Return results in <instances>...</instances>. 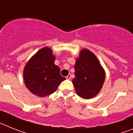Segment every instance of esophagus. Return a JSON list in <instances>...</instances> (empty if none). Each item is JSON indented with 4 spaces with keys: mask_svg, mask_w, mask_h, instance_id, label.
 Here are the masks:
<instances>
[{
    "mask_svg": "<svg viewBox=\"0 0 133 133\" xmlns=\"http://www.w3.org/2000/svg\"><path fill=\"white\" fill-rule=\"evenodd\" d=\"M66 79H70V75H69L68 76H66Z\"/></svg>",
    "mask_w": 133,
    "mask_h": 133,
    "instance_id": "34e87169",
    "label": "esophagus"
}]
</instances>
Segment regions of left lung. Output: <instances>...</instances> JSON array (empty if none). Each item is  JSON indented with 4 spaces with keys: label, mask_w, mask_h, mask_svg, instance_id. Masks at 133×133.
I'll return each instance as SVG.
<instances>
[{
    "label": "left lung",
    "mask_w": 133,
    "mask_h": 133,
    "mask_svg": "<svg viewBox=\"0 0 133 133\" xmlns=\"http://www.w3.org/2000/svg\"><path fill=\"white\" fill-rule=\"evenodd\" d=\"M75 77L72 80L77 95L84 99L96 97L105 81V71L95 54L87 49L80 51L75 64Z\"/></svg>",
    "instance_id": "left-lung-1"
}]
</instances>
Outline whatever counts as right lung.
<instances>
[{
    "label": "right lung",
    "mask_w": 133,
    "mask_h": 133,
    "mask_svg": "<svg viewBox=\"0 0 133 133\" xmlns=\"http://www.w3.org/2000/svg\"><path fill=\"white\" fill-rule=\"evenodd\" d=\"M55 56L48 46L36 52L26 64L23 78L26 88L38 97L49 96L66 79L60 73V68L55 64Z\"/></svg>",
    "instance_id": "add662e5"
}]
</instances>
